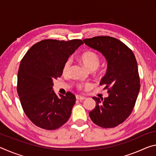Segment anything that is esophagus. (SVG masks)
<instances>
[{
	"label": "esophagus",
	"instance_id": "obj_1",
	"mask_svg": "<svg viewBox=\"0 0 156 156\" xmlns=\"http://www.w3.org/2000/svg\"><path fill=\"white\" fill-rule=\"evenodd\" d=\"M76 99H77V100H80V101H82V100H85V99H86V98H85V97L78 96V95H77V96H76Z\"/></svg>",
	"mask_w": 156,
	"mask_h": 156
}]
</instances>
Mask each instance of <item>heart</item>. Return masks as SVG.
Instances as JSON below:
<instances>
[{"instance_id": "heart-1", "label": "heart", "mask_w": 156, "mask_h": 156, "mask_svg": "<svg viewBox=\"0 0 156 156\" xmlns=\"http://www.w3.org/2000/svg\"><path fill=\"white\" fill-rule=\"evenodd\" d=\"M82 63L85 66V67L88 69L91 72H94V71L96 70L100 64V58L98 55L94 51H86L82 54L80 55V58H79ZM71 64H72V61L70 59H68L67 61L65 62L64 65L62 67V73L64 75L68 74L69 72ZM91 84L89 83L86 84H82L79 83L77 84V88L78 90H81L84 87H90Z\"/></svg>"}]
</instances>
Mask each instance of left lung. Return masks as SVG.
Listing matches in <instances>:
<instances>
[{
  "instance_id": "8db88e82",
  "label": "left lung",
  "mask_w": 156,
  "mask_h": 156,
  "mask_svg": "<svg viewBox=\"0 0 156 156\" xmlns=\"http://www.w3.org/2000/svg\"><path fill=\"white\" fill-rule=\"evenodd\" d=\"M83 41L101 52L107 61V73L100 84L107 89L109 96L93 97L96 107L89 117L100 127H115L130 115L140 88L136 57L125 44L113 37L96 36Z\"/></svg>"
}]
</instances>
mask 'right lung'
<instances>
[{
	"mask_svg": "<svg viewBox=\"0 0 156 156\" xmlns=\"http://www.w3.org/2000/svg\"><path fill=\"white\" fill-rule=\"evenodd\" d=\"M80 39H45L34 44L21 60L18 72L17 92L26 115L34 125L55 130L69 118L76 96L68 91L58 97L52 90L53 81L62 74V67Z\"/></svg>",
	"mask_w": 156,
	"mask_h": 156,
	"instance_id": "add662e5",
	"label": "right lung"
}]
</instances>
